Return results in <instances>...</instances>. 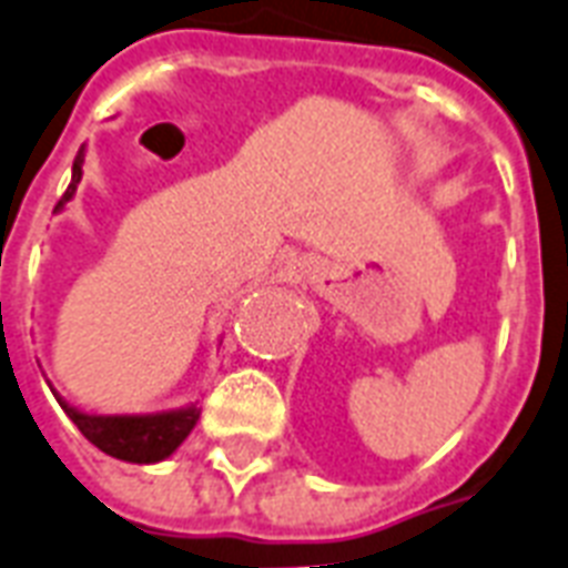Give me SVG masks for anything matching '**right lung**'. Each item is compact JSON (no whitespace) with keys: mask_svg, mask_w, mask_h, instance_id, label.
Listing matches in <instances>:
<instances>
[{"mask_svg":"<svg viewBox=\"0 0 568 568\" xmlns=\"http://www.w3.org/2000/svg\"><path fill=\"white\" fill-rule=\"evenodd\" d=\"M82 163H85V149L77 151L71 184L64 190V196L59 199L55 211H64V205L77 193V184L82 179ZM53 396L59 399L64 414L73 419V426L80 428L94 447L103 449L106 456L121 458V462H133V465H154V462H163V458L172 456L193 432L199 410H202L199 402H190L184 408L154 410V414H89V410L68 405L55 389Z\"/></svg>","mask_w":568,"mask_h":568,"instance_id":"1","label":"right lung"}]
</instances>
